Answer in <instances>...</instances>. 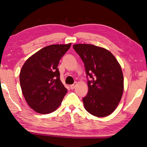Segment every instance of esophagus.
I'll return each mask as SVG.
<instances>
[{
  "label": "esophagus",
  "instance_id": "esophagus-1",
  "mask_svg": "<svg viewBox=\"0 0 147 147\" xmlns=\"http://www.w3.org/2000/svg\"><path fill=\"white\" fill-rule=\"evenodd\" d=\"M76 86V83H74V84H72V85L70 86V88H71V89H73L75 88Z\"/></svg>",
  "mask_w": 147,
  "mask_h": 147
}]
</instances>
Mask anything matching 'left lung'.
<instances>
[{
  "label": "left lung",
  "mask_w": 147,
  "mask_h": 147,
  "mask_svg": "<svg viewBox=\"0 0 147 147\" xmlns=\"http://www.w3.org/2000/svg\"><path fill=\"white\" fill-rule=\"evenodd\" d=\"M73 48L82 59L88 80L84 108L91 115L104 117L115 110L124 90L120 64L111 52L91 44H75Z\"/></svg>",
  "instance_id": "left-lung-1"
}]
</instances>
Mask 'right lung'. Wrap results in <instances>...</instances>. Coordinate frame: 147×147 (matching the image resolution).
<instances>
[{"label": "right lung", "mask_w": 147, "mask_h": 147, "mask_svg": "<svg viewBox=\"0 0 147 147\" xmlns=\"http://www.w3.org/2000/svg\"><path fill=\"white\" fill-rule=\"evenodd\" d=\"M71 45L44 47L28 58L22 67L19 74L21 90L28 105L37 113L53 112L67 92L60 80L58 65Z\"/></svg>", "instance_id": "right-lung-1"}]
</instances>
